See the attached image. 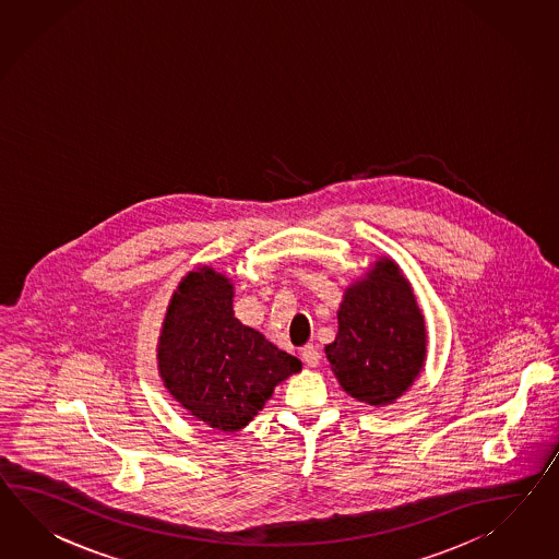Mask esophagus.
Listing matches in <instances>:
<instances>
[{"instance_id":"obj_1","label":"esophagus","mask_w":559,"mask_h":559,"mask_svg":"<svg viewBox=\"0 0 559 559\" xmlns=\"http://www.w3.org/2000/svg\"><path fill=\"white\" fill-rule=\"evenodd\" d=\"M300 359H302L309 368H314V366L319 364V359H321V354H319V349H317L314 345H305V347L300 349Z\"/></svg>"}]
</instances>
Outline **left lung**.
<instances>
[{
	"label": "left lung",
	"instance_id": "1",
	"mask_svg": "<svg viewBox=\"0 0 559 559\" xmlns=\"http://www.w3.org/2000/svg\"><path fill=\"white\" fill-rule=\"evenodd\" d=\"M337 323L325 355L341 388L357 402L376 408L394 404L423 373L426 321L394 259L380 257L345 288Z\"/></svg>",
	"mask_w": 559,
	"mask_h": 559
}]
</instances>
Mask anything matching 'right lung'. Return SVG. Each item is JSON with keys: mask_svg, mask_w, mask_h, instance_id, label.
<instances>
[{"mask_svg": "<svg viewBox=\"0 0 559 559\" xmlns=\"http://www.w3.org/2000/svg\"><path fill=\"white\" fill-rule=\"evenodd\" d=\"M226 273L200 264L179 281L165 311L157 369L164 388L198 423L238 432L274 388L302 369L260 331L234 317Z\"/></svg>", "mask_w": 559, "mask_h": 559, "instance_id": "1", "label": "right lung"}]
</instances>
